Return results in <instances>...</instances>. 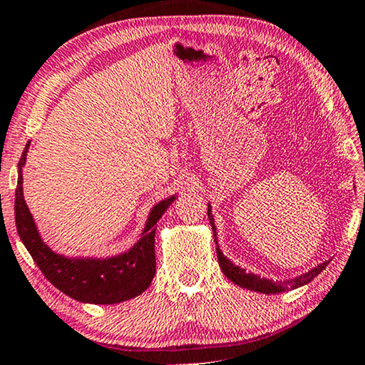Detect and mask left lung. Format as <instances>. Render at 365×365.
<instances>
[{
	"label": "left lung",
	"mask_w": 365,
	"mask_h": 365,
	"mask_svg": "<svg viewBox=\"0 0 365 365\" xmlns=\"http://www.w3.org/2000/svg\"><path fill=\"white\" fill-rule=\"evenodd\" d=\"M208 218H210V225H212V228H213V236L217 238V228H215L213 215H212V212H210V207H208ZM217 255H218L220 268L223 269V273L228 279H232L235 284H238L241 287H246V289H251V291L263 292V294H273V292L291 291L302 284L311 283V281L326 268L327 263H329V261H326V263L317 264L316 268L307 271L306 274L297 276V278L291 279V281H278V283H273V281H269V279H264V278H259V276H256V274L246 273V271L243 268H240V266H235L232 261H228L227 258H225L223 253L218 248H217Z\"/></svg>",
	"instance_id": "left-lung-1"
}]
</instances>
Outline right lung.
Instances as JSON below:
<instances>
[{
	"label": "right lung",
	"mask_w": 365,
	"mask_h": 365,
	"mask_svg": "<svg viewBox=\"0 0 365 365\" xmlns=\"http://www.w3.org/2000/svg\"><path fill=\"white\" fill-rule=\"evenodd\" d=\"M28 147L29 143L18 163L19 177L14 193V220L19 238L49 283L73 299L91 304H115L145 291L155 274V225L175 197L163 200L152 208L142 238L127 253L107 259L64 258L51 251L41 240L24 202L21 167L26 162Z\"/></svg>",
	"instance_id": "obj_1"
}]
</instances>
